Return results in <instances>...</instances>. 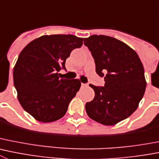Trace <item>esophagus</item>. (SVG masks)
Masks as SVG:
<instances>
[{"label": "esophagus", "mask_w": 159, "mask_h": 159, "mask_svg": "<svg viewBox=\"0 0 159 159\" xmlns=\"http://www.w3.org/2000/svg\"><path fill=\"white\" fill-rule=\"evenodd\" d=\"M81 86H82V87H87L88 85H87V84H83L82 83V84H81Z\"/></svg>", "instance_id": "esophagus-1"}]
</instances>
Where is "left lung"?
Here are the masks:
<instances>
[{
    "label": "left lung",
    "mask_w": 159,
    "mask_h": 159,
    "mask_svg": "<svg viewBox=\"0 0 159 159\" xmlns=\"http://www.w3.org/2000/svg\"><path fill=\"white\" fill-rule=\"evenodd\" d=\"M94 59L96 72L104 76V87L90 84L94 99L86 103L90 118L104 125H114L136 111L147 82L143 64L136 51L121 41L106 35L84 39Z\"/></svg>",
    "instance_id": "8db88e82"
}]
</instances>
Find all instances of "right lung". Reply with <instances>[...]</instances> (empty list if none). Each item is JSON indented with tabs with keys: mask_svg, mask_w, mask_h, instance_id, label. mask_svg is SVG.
I'll list each match as a JSON object with an SVG mask.
<instances>
[{
	"mask_svg": "<svg viewBox=\"0 0 159 159\" xmlns=\"http://www.w3.org/2000/svg\"><path fill=\"white\" fill-rule=\"evenodd\" d=\"M83 38L72 34L43 35L23 48L13 69L17 97L24 110L35 120L53 122L65 116L70 101L80 90L78 79L67 80L58 72Z\"/></svg>",
	"mask_w": 159,
	"mask_h": 159,
	"instance_id": "obj_1",
	"label": "right lung"
}]
</instances>
